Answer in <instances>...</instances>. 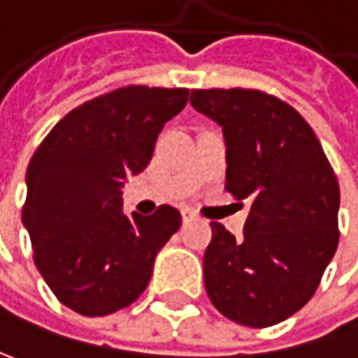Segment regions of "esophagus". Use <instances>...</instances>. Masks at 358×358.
Wrapping results in <instances>:
<instances>
[{"label": "esophagus", "mask_w": 358, "mask_h": 358, "mask_svg": "<svg viewBox=\"0 0 358 358\" xmlns=\"http://www.w3.org/2000/svg\"><path fill=\"white\" fill-rule=\"evenodd\" d=\"M181 217H183V222H192L197 217V214L193 212L192 208H185V210H181Z\"/></svg>", "instance_id": "esophagus-1"}]
</instances>
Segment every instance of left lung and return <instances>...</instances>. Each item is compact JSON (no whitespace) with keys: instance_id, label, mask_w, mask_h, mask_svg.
<instances>
[{"instance_id":"obj_1","label":"left lung","mask_w":358,"mask_h":358,"mask_svg":"<svg viewBox=\"0 0 358 358\" xmlns=\"http://www.w3.org/2000/svg\"><path fill=\"white\" fill-rule=\"evenodd\" d=\"M226 142V189L248 199L243 238L212 222L206 292L228 320L267 328L301 310L338 246L341 189L310 124L257 90H195Z\"/></svg>"}]
</instances>
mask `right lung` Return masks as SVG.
<instances>
[{"instance_id": "1", "label": "right lung", "mask_w": 358, "mask_h": 358, "mask_svg": "<svg viewBox=\"0 0 358 358\" xmlns=\"http://www.w3.org/2000/svg\"><path fill=\"white\" fill-rule=\"evenodd\" d=\"M189 90L128 85L75 108L42 141L26 171L22 222L40 275L66 308L108 316L146 289L181 214L122 210V187L142 173L165 122Z\"/></svg>"}]
</instances>
